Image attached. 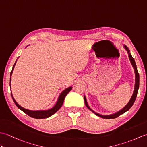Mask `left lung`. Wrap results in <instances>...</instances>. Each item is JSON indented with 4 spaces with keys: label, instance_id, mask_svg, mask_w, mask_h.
Returning <instances> with one entry per match:
<instances>
[{
    "label": "left lung",
    "instance_id": "obj_1",
    "mask_svg": "<svg viewBox=\"0 0 147 147\" xmlns=\"http://www.w3.org/2000/svg\"><path fill=\"white\" fill-rule=\"evenodd\" d=\"M124 48L126 49V51L128 52V54H129V60L131 62V64L133 65V66L134 67V69H135V89H134V92L133 93V95L131 96V98L130 100L129 101V102L127 103V104L124 107L123 109H121V111H119V112H116V113H115L114 114H111V115H100L98 113H96L95 112L93 111V110H92L90 108V107L88 106V104H87V101H86V99L85 96H84V100H85V104L86 105V106L87 107V108L89 109L90 111H92L93 113H94L95 115H98V117H100L102 118H104V119H114V118H116L118 116H119L120 115L124 114V112H126V111H127L129 110V109L132 107V105H133L134 102H135L136 98V96H137V93H138V88H139V82H140V76H139V73L138 72V70H137V67H136V65L135 63V61L134 60V59L133 58V57L131 55V54L129 53V51L128 48L127 47V46L126 45H124Z\"/></svg>",
    "mask_w": 147,
    "mask_h": 147
}]
</instances>
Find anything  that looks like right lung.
<instances>
[{"label":"right lung","instance_id":"1","mask_svg":"<svg viewBox=\"0 0 147 147\" xmlns=\"http://www.w3.org/2000/svg\"><path fill=\"white\" fill-rule=\"evenodd\" d=\"M16 62H15L14 65H13V67H12V71L11 72V76L12 74V71H13V69H14V65L16 64ZM10 81H11V78H10ZM10 87H11V84H10ZM71 89H72V87H69V88L64 90V91L61 93V95H59V97L57 100V103H56V104L54 105V107H52L51 109H49V110H46V111H33L28 110V109H24L23 107H22L21 106H20L16 102L14 98H13V96H12V93H11V96H12V99H13L14 102L15 103V104L16 105L17 107L19 109H20V110H21L22 111L24 112V113L26 114L27 115H28L29 116L32 117L33 118H35V119H45V118H47L50 116H51L52 115L55 114V112H57L59 110V109L61 107V106L62 105V104H63V102H64L65 96H66L67 93L71 91Z\"/></svg>","mask_w":147,"mask_h":147}]
</instances>
